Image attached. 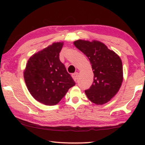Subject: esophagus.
<instances>
[{
	"instance_id": "esophagus-1",
	"label": "esophagus",
	"mask_w": 145,
	"mask_h": 145,
	"mask_svg": "<svg viewBox=\"0 0 145 145\" xmlns=\"http://www.w3.org/2000/svg\"><path fill=\"white\" fill-rule=\"evenodd\" d=\"M78 72H74L72 74V78L74 79V81H76L77 78H78Z\"/></svg>"
}]
</instances>
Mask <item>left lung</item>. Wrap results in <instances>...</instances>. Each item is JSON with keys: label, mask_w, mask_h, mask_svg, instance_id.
I'll return each instance as SVG.
<instances>
[{"label": "left lung", "mask_w": 145, "mask_h": 145, "mask_svg": "<svg viewBox=\"0 0 145 145\" xmlns=\"http://www.w3.org/2000/svg\"><path fill=\"white\" fill-rule=\"evenodd\" d=\"M74 45L82 51L92 65L94 82L85 90L91 102L102 105L109 102L120 90L123 82V66L120 57L100 41H75Z\"/></svg>", "instance_id": "8db88e82"}]
</instances>
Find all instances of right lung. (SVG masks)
I'll list each match as a JSON object with an SVG mask.
<instances>
[{
	"mask_svg": "<svg viewBox=\"0 0 145 145\" xmlns=\"http://www.w3.org/2000/svg\"><path fill=\"white\" fill-rule=\"evenodd\" d=\"M63 42L53 43L33 54L27 61L24 77L29 92L39 102L54 106L75 85L59 59Z\"/></svg>",
	"mask_w": 145,
	"mask_h": 145,
	"instance_id": "obj_1",
	"label": "right lung"
}]
</instances>
